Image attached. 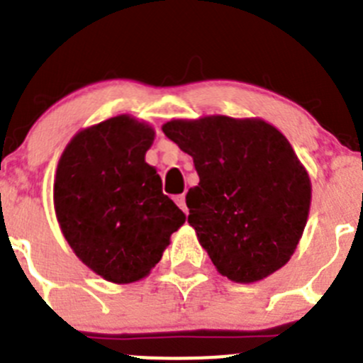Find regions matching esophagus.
Wrapping results in <instances>:
<instances>
[{
  "instance_id": "esophagus-1",
  "label": "esophagus",
  "mask_w": 363,
  "mask_h": 363,
  "mask_svg": "<svg viewBox=\"0 0 363 363\" xmlns=\"http://www.w3.org/2000/svg\"><path fill=\"white\" fill-rule=\"evenodd\" d=\"M175 203H177L179 207H181L182 211L186 212V196H184V195H179V196H175Z\"/></svg>"
}]
</instances>
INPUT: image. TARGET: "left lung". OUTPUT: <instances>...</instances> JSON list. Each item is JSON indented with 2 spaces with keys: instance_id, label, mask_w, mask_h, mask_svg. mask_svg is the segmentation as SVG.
<instances>
[{
  "instance_id": "left-lung-1",
  "label": "left lung",
  "mask_w": 363,
  "mask_h": 363,
  "mask_svg": "<svg viewBox=\"0 0 363 363\" xmlns=\"http://www.w3.org/2000/svg\"><path fill=\"white\" fill-rule=\"evenodd\" d=\"M161 130L195 163L188 223L218 272L247 284L286 265L311 207L309 174L288 138L258 117L174 119Z\"/></svg>"
}]
</instances>
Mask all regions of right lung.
Segmentation results:
<instances>
[{"label": "right lung", "mask_w": 363, "mask_h": 363, "mask_svg": "<svg viewBox=\"0 0 363 363\" xmlns=\"http://www.w3.org/2000/svg\"><path fill=\"white\" fill-rule=\"evenodd\" d=\"M155 128L123 113L80 130L61 155L54 211L77 258L116 284L149 276L186 216L145 163Z\"/></svg>", "instance_id": "add662e5"}]
</instances>
